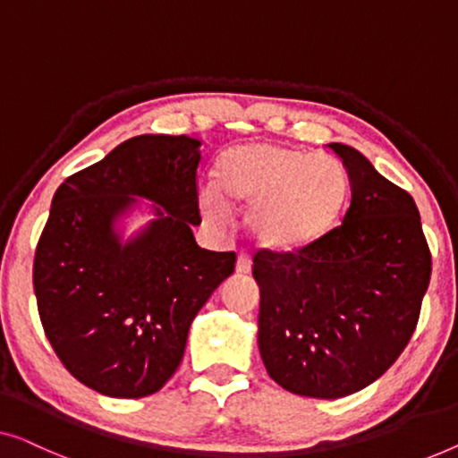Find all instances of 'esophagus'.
I'll return each instance as SVG.
<instances>
[{"mask_svg":"<svg viewBox=\"0 0 458 458\" xmlns=\"http://www.w3.org/2000/svg\"><path fill=\"white\" fill-rule=\"evenodd\" d=\"M235 270L240 275H248L250 273V270H251V256L248 254V251H240V254H237Z\"/></svg>","mask_w":458,"mask_h":458,"instance_id":"1","label":"esophagus"}]
</instances>
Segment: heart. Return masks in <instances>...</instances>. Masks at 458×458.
Segmentation results:
<instances>
[{"label":"heart","mask_w":458,"mask_h":458,"mask_svg":"<svg viewBox=\"0 0 458 458\" xmlns=\"http://www.w3.org/2000/svg\"><path fill=\"white\" fill-rule=\"evenodd\" d=\"M215 185L198 190L202 215L223 223L227 204L251 208V233L270 250H301L322 240L339 216L349 182L336 158L256 142L225 152Z\"/></svg>","instance_id":"obj_1"}]
</instances>
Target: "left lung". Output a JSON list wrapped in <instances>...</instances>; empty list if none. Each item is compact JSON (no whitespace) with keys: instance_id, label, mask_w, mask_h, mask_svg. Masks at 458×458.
I'll return each instance as SVG.
<instances>
[{"instance_id":"obj_1","label":"left lung","mask_w":458,"mask_h":458,"mask_svg":"<svg viewBox=\"0 0 458 458\" xmlns=\"http://www.w3.org/2000/svg\"><path fill=\"white\" fill-rule=\"evenodd\" d=\"M343 158L351 202L339 227L293 251L258 250V347L289 393L341 399L376 382L415 333L432 275L417 207L361 152Z\"/></svg>"}]
</instances>
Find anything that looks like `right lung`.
<instances>
[{
  "mask_svg": "<svg viewBox=\"0 0 458 458\" xmlns=\"http://www.w3.org/2000/svg\"><path fill=\"white\" fill-rule=\"evenodd\" d=\"M200 140L144 134L59 185L32 267L45 335L64 368L97 393L140 399L180 368L190 324L235 270V251L196 243ZM131 195L156 219L119 244L114 218Z\"/></svg>",
  "mask_w": 458,
  "mask_h": 458,
  "instance_id": "obj_1",
  "label": "right lung"
}]
</instances>
